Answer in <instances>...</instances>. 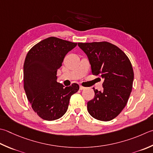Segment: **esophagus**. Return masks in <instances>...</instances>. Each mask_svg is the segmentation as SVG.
<instances>
[{
    "mask_svg": "<svg viewBox=\"0 0 153 153\" xmlns=\"http://www.w3.org/2000/svg\"><path fill=\"white\" fill-rule=\"evenodd\" d=\"M85 88H84V87H83L82 85H79V89L80 90H83V89H85Z\"/></svg>",
    "mask_w": 153,
    "mask_h": 153,
    "instance_id": "esophagus-1",
    "label": "esophagus"
}]
</instances>
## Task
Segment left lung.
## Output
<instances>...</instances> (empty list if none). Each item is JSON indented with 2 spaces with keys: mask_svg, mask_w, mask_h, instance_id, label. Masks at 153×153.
<instances>
[{
  "mask_svg": "<svg viewBox=\"0 0 153 153\" xmlns=\"http://www.w3.org/2000/svg\"><path fill=\"white\" fill-rule=\"evenodd\" d=\"M78 46L88 56L92 74L104 79L103 91L93 88L95 96L88 102V112L97 120H112L124 109L132 91L131 63L121 49L107 42L78 43Z\"/></svg>",
  "mask_w": 153,
  "mask_h": 153,
  "instance_id": "obj_1",
  "label": "left lung"
}]
</instances>
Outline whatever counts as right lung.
Returning a JSON list of instances; mask_svg holds the SVG:
<instances>
[{"label": "right lung", "mask_w": 153, "mask_h": 153, "mask_svg": "<svg viewBox=\"0 0 153 153\" xmlns=\"http://www.w3.org/2000/svg\"><path fill=\"white\" fill-rule=\"evenodd\" d=\"M77 46L56 37L44 39L29 50L24 64V88L33 110L44 120L53 121L67 111L71 95L79 90L73 83L57 82V70L65 55Z\"/></svg>", "instance_id": "add662e5"}]
</instances>
